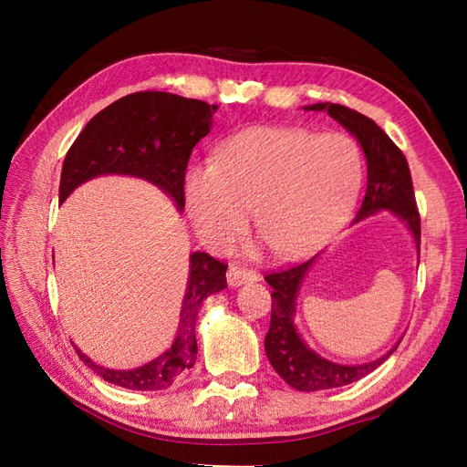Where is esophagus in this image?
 <instances>
[{
  "label": "esophagus",
  "instance_id": "obj_1",
  "mask_svg": "<svg viewBox=\"0 0 467 467\" xmlns=\"http://www.w3.org/2000/svg\"><path fill=\"white\" fill-rule=\"evenodd\" d=\"M225 276H228V285L232 288L247 285V282L259 280V275L255 271H247V268H239V266H230V271Z\"/></svg>",
  "mask_w": 467,
  "mask_h": 467
}]
</instances>
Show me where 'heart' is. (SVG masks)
<instances>
[{
    "instance_id": "1",
    "label": "heart",
    "mask_w": 467,
    "mask_h": 467,
    "mask_svg": "<svg viewBox=\"0 0 467 467\" xmlns=\"http://www.w3.org/2000/svg\"><path fill=\"white\" fill-rule=\"evenodd\" d=\"M362 185L357 144L341 134L255 126L196 163L185 177L192 228L210 247L242 235L253 210L255 228L278 257H296L325 242L345 220Z\"/></svg>"
}]
</instances>
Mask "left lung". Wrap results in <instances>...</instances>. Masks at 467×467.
Segmentation results:
<instances>
[{
  "mask_svg": "<svg viewBox=\"0 0 467 467\" xmlns=\"http://www.w3.org/2000/svg\"><path fill=\"white\" fill-rule=\"evenodd\" d=\"M304 110H325L331 119L358 140L368 165V185H366L364 201L360 204L357 223L378 212L389 210L398 216L407 230L411 232L413 242L419 253L420 245V218L415 204L411 171L403 151L391 142V138L379 126L343 105L335 103H316L307 105ZM317 255L306 263L294 265L286 271H278L265 276L273 286V314L271 327L265 337V350L276 374L286 384L298 391H321L348 386L364 376H368L378 366L389 358L391 352L398 348L400 341L384 357L364 364H338L319 357L314 348H309L302 335L296 327V300L302 288V282L309 268L316 263Z\"/></svg>",
  "mask_w": 467,
  "mask_h": 467,
  "instance_id": "1",
  "label": "left lung"
}]
</instances>
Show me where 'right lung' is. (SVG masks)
Wrapping results in <instances>:
<instances>
[{"instance_id": "add662e5", "label": "right lung", "mask_w": 467, "mask_h": 467, "mask_svg": "<svg viewBox=\"0 0 467 467\" xmlns=\"http://www.w3.org/2000/svg\"><path fill=\"white\" fill-rule=\"evenodd\" d=\"M216 105L163 91H140L110 103L86 124L66 153L60 204L83 182L101 175H129L161 189L179 210L185 208V171L192 148L210 132ZM189 280L173 345L158 358L132 370L95 364L76 347L78 357L110 384L138 389H167L196 360V317L208 296L225 288L223 263L208 253L189 255Z\"/></svg>"}]
</instances>
